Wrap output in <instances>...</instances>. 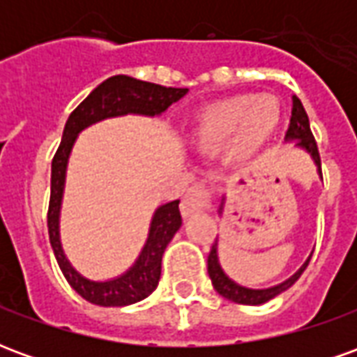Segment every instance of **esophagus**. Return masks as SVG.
Wrapping results in <instances>:
<instances>
[{"label": "esophagus", "instance_id": "obj_1", "mask_svg": "<svg viewBox=\"0 0 357 357\" xmlns=\"http://www.w3.org/2000/svg\"><path fill=\"white\" fill-rule=\"evenodd\" d=\"M210 204V189L202 183H195L189 187L185 197L181 199V214L183 216H193L197 212H202Z\"/></svg>", "mask_w": 357, "mask_h": 357}]
</instances>
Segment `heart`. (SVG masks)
Instances as JSON below:
<instances>
[{
	"label": "heart",
	"instance_id": "1",
	"mask_svg": "<svg viewBox=\"0 0 357 357\" xmlns=\"http://www.w3.org/2000/svg\"><path fill=\"white\" fill-rule=\"evenodd\" d=\"M279 122V102L271 95H235L202 110L195 120L197 145L208 151L229 147L245 158L262 145Z\"/></svg>",
	"mask_w": 357,
	"mask_h": 357
}]
</instances>
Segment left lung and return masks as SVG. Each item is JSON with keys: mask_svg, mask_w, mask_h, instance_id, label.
Here are the masks:
<instances>
[{"mask_svg": "<svg viewBox=\"0 0 357 357\" xmlns=\"http://www.w3.org/2000/svg\"><path fill=\"white\" fill-rule=\"evenodd\" d=\"M287 139H296V147L306 149L307 153L312 155V158L317 164V170H319V176L323 178L321 174V158H319V151H317V143H315V137L312 130H310V120H307V114L302 102L296 95H292V112H291V124H289V130L284 133ZM310 258L306 260V264L291 277L287 279L284 283L277 284V287H271V289H247V287H241V284L233 283L229 277L225 275L222 268H220V262H218V241L212 243V248H210L208 255V275L212 279V284L224 298L233 300L237 304H247V306H258V304H264L268 300L275 298L277 294H281L283 291H287L291 284H294V281L302 275V271L306 269Z\"/></svg>", "mask_w": 357, "mask_h": 357, "instance_id": "left-lung-1", "label": "left lung"}]
</instances>
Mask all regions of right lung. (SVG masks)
<instances>
[{
  "mask_svg": "<svg viewBox=\"0 0 357 357\" xmlns=\"http://www.w3.org/2000/svg\"><path fill=\"white\" fill-rule=\"evenodd\" d=\"M187 93V88H164L151 82H141L124 74L112 76L105 80L101 86L91 91L84 101L73 110L68 116L63 132V139L59 145L57 153L51 162V197L50 210H47V229H50V241L59 268L63 275L73 287L74 291L97 306H128L133 302L147 298L155 291L158 279H160V268H162L164 248L168 247L172 237L181 225V214H179V201H172L162 204L156 210L151 231L145 247L141 250L137 262L126 271L124 275L105 283H95L86 277H82L76 269L68 264L65 252L61 248L59 241V210H61V199H63V187H65V174L68 155L73 149L76 135L88 128V126L105 120L110 116H122V114H147L155 116L160 114Z\"/></svg>",
  "mask_w": 357,
  "mask_h": 357,
  "instance_id": "right-lung-1",
  "label": "right lung"
}]
</instances>
